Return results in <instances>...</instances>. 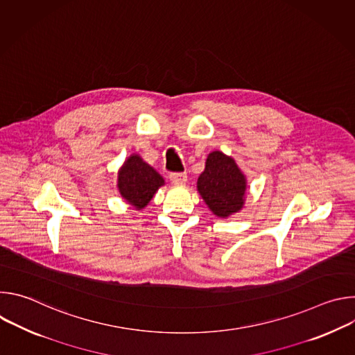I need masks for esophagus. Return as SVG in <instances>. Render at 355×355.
<instances>
[{"mask_svg":"<svg viewBox=\"0 0 355 355\" xmlns=\"http://www.w3.org/2000/svg\"><path fill=\"white\" fill-rule=\"evenodd\" d=\"M170 181L175 185H184L187 182V174L185 173H171Z\"/></svg>","mask_w":355,"mask_h":355,"instance_id":"1","label":"esophagus"}]
</instances>
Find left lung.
Wrapping results in <instances>:
<instances>
[{
  "label": "left lung",
  "instance_id": "1",
  "mask_svg": "<svg viewBox=\"0 0 355 355\" xmlns=\"http://www.w3.org/2000/svg\"><path fill=\"white\" fill-rule=\"evenodd\" d=\"M245 175L236 162L222 151H212L196 188L208 208L218 218H229L241 211L245 195Z\"/></svg>",
  "mask_w": 355,
  "mask_h": 355
}]
</instances>
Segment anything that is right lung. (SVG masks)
I'll use <instances>...</instances> for the list:
<instances>
[{
	"instance_id": "add662e5",
	"label": "right lung",
	"mask_w": 355,
	"mask_h": 355,
	"mask_svg": "<svg viewBox=\"0 0 355 355\" xmlns=\"http://www.w3.org/2000/svg\"><path fill=\"white\" fill-rule=\"evenodd\" d=\"M164 185L163 177L139 155H132L118 173V189L135 209H143L157 189Z\"/></svg>"
}]
</instances>
